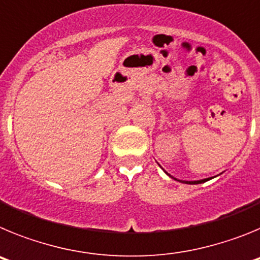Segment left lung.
I'll list each match as a JSON object with an SVG mask.
<instances>
[{"label": "left lung", "instance_id": "left-lung-1", "mask_svg": "<svg viewBox=\"0 0 260 260\" xmlns=\"http://www.w3.org/2000/svg\"><path fill=\"white\" fill-rule=\"evenodd\" d=\"M165 173H167V172H165ZM168 176L172 177L171 174H168ZM172 178H173V177H172ZM174 180H176V178H174ZM177 181H180V180H177ZM206 181H208V178H206V180H201V181H180V182L189 183V185H198V183H203V182H206Z\"/></svg>", "mask_w": 260, "mask_h": 260}]
</instances>
